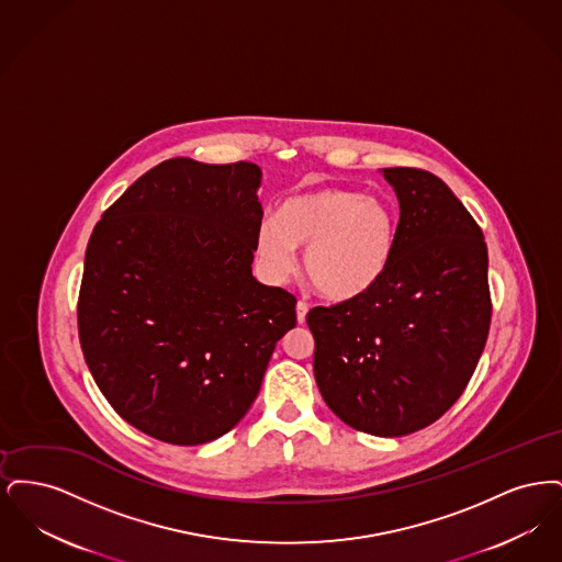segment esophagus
<instances>
[{
    "label": "esophagus",
    "mask_w": 562,
    "mask_h": 562,
    "mask_svg": "<svg viewBox=\"0 0 562 562\" xmlns=\"http://www.w3.org/2000/svg\"><path fill=\"white\" fill-rule=\"evenodd\" d=\"M307 312H310V305H307L305 301H299V303H296V322H299V324H303V322H305Z\"/></svg>",
    "instance_id": "esophagus-1"
}]
</instances>
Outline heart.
<instances>
[{
    "label": "heart",
    "mask_w": 562,
    "mask_h": 562,
    "mask_svg": "<svg viewBox=\"0 0 562 562\" xmlns=\"http://www.w3.org/2000/svg\"><path fill=\"white\" fill-rule=\"evenodd\" d=\"M396 244L392 209L351 189H321L286 200L278 218L261 223L257 255L271 278L296 269V248H305V273L333 301L369 293L390 268Z\"/></svg>",
    "instance_id": "obj_1"
}]
</instances>
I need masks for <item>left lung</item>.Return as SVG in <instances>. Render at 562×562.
I'll use <instances>...</instances> for the list:
<instances>
[{
	"mask_svg": "<svg viewBox=\"0 0 562 562\" xmlns=\"http://www.w3.org/2000/svg\"><path fill=\"white\" fill-rule=\"evenodd\" d=\"M401 204L390 268L369 293L314 307V374L349 428L406 436L470 383L491 326L488 252L474 216L422 168H385Z\"/></svg>",
	"mask_w": 562,
	"mask_h": 562,
	"instance_id": "left-lung-1",
	"label": "left lung"
}]
</instances>
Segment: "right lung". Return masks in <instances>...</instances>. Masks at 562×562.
Listing matches in <instances>:
<instances>
[{
    "instance_id": "right-lung-1",
    "label": "right lung",
    "mask_w": 562,
    "mask_h": 562,
    "mask_svg": "<svg viewBox=\"0 0 562 562\" xmlns=\"http://www.w3.org/2000/svg\"><path fill=\"white\" fill-rule=\"evenodd\" d=\"M250 161H161L97 223L78 330L115 413L193 447L234 428L257 398L296 299L252 278L263 209Z\"/></svg>"
}]
</instances>
